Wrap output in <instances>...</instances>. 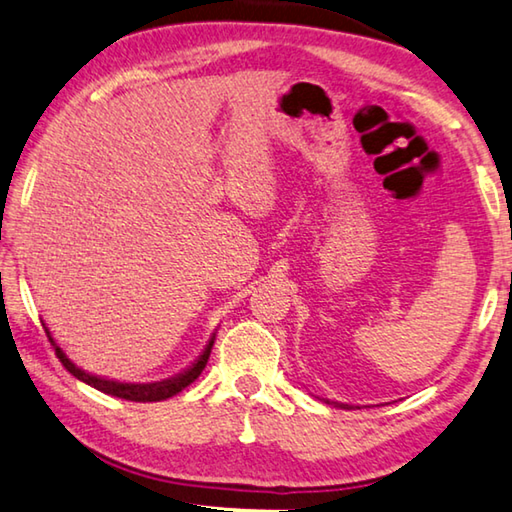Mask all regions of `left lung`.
Listing matches in <instances>:
<instances>
[{"mask_svg": "<svg viewBox=\"0 0 512 512\" xmlns=\"http://www.w3.org/2000/svg\"><path fill=\"white\" fill-rule=\"evenodd\" d=\"M333 404H335V401H333ZM335 406H340V408H351V406H347V404H335Z\"/></svg>", "mask_w": 512, "mask_h": 512, "instance_id": "1", "label": "left lung"}]
</instances>
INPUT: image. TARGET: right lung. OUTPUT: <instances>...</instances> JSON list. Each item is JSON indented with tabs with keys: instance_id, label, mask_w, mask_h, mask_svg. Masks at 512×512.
<instances>
[{
	"instance_id": "right-lung-1",
	"label": "right lung",
	"mask_w": 512,
	"mask_h": 512,
	"mask_svg": "<svg viewBox=\"0 0 512 512\" xmlns=\"http://www.w3.org/2000/svg\"><path fill=\"white\" fill-rule=\"evenodd\" d=\"M43 326H45V324H43ZM45 333H47L49 342H52L54 349H56L58 360H61L67 372H70L72 376H77L79 381L92 385V388L106 392V395H113V397H120V399H127V401H163V399L174 397V395H177V392H181L183 388H188V385H190L192 381H195L197 376L201 374V370H204V367H206L208 356H211V349H213V340H215V335H213V338L208 340L204 354H201V356L195 360V365L188 367L186 372L179 374V376H174V379H170V381H158V383H117V381L99 379V376H92V374H88V372L79 370V367L74 365L72 360L63 354V349L56 347V342H54L52 333H49L47 326H45Z\"/></svg>"
}]
</instances>
